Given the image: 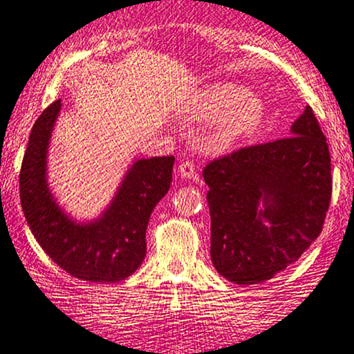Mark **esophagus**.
Instances as JSON below:
<instances>
[{
    "label": "esophagus",
    "mask_w": 354,
    "mask_h": 354,
    "mask_svg": "<svg viewBox=\"0 0 354 354\" xmlns=\"http://www.w3.org/2000/svg\"><path fill=\"white\" fill-rule=\"evenodd\" d=\"M178 173H180L181 178H192L196 174L194 162H191V160H185V162H181L180 167H178Z\"/></svg>",
    "instance_id": "esophagus-1"
}]
</instances>
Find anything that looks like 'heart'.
I'll use <instances>...</instances> for the list:
<instances>
[{"label":"heart","mask_w":354,"mask_h":354,"mask_svg":"<svg viewBox=\"0 0 354 354\" xmlns=\"http://www.w3.org/2000/svg\"><path fill=\"white\" fill-rule=\"evenodd\" d=\"M186 113L203 120H218L209 144L216 149H230L258 131L266 118V104L240 84L214 83L187 100Z\"/></svg>","instance_id":"1"}]
</instances>
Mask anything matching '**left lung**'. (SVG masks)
I'll list each match as a JSON object with an SVG mask.
<instances>
[{"label": "left lung", "instance_id": "left-lung-1", "mask_svg": "<svg viewBox=\"0 0 354 354\" xmlns=\"http://www.w3.org/2000/svg\"><path fill=\"white\" fill-rule=\"evenodd\" d=\"M292 136L245 147L204 168L210 259L235 284H259L297 261L320 235L332 199L326 138L310 106Z\"/></svg>", "mask_w": 354, "mask_h": 354}]
</instances>
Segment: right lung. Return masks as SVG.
Listing matches in <instances>:
<instances>
[{"mask_svg":"<svg viewBox=\"0 0 354 354\" xmlns=\"http://www.w3.org/2000/svg\"><path fill=\"white\" fill-rule=\"evenodd\" d=\"M60 102H52L30 131L19 174L22 210L35 240L62 270L83 281L119 283L144 261L147 225L169 189L174 156L137 160L100 217L75 221L58 205L47 180L48 145Z\"/></svg>","mask_w":354,"mask_h":354,"instance_id":"right-lung-1","label":"right lung"}]
</instances>
